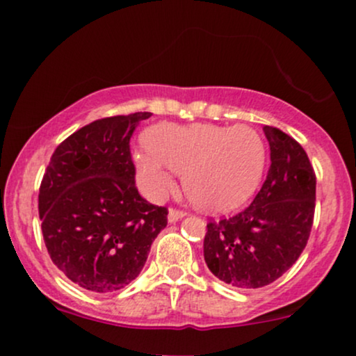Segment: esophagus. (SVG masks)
Segmentation results:
<instances>
[{"instance_id":"obj_1","label":"esophagus","mask_w":356,"mask_h":356,"mask_svg":"<svg viewBox=\"0 0 356 356\" xmlns=\"http://www.w3.org/2000/svg\"><path fill=\"white\" fill-rule=\"evenodd\" d=\"M187 212L186 211H181V209H170L169 211V222H177V220H181L184 216H186Z\"/></svg>"}]
</instances>
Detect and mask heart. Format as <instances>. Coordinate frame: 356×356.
<instances>
[{
    "mask_svg": "<svg viewBox=\"0 0 356 356\" xmlns=\"http://www.w3.org/2000/svg\"><path fill=\"white\" fill-rule=\"evenodd\" d=\"M149 150L137 152V182L157 199L184 174L187 197L201 209L227 212L254 194L268 162L266 142L248 125H155L145 134Z\"/></svg>",
    "mask_w": 356,
    "mask_h": 356,
    "instance_id": "heart-1",
    "label": "heart"
}]
</instances>
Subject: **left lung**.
<instances>
[{"label": "left lung", "mask_w": 356, "mask_h": 356, "mask_svg": "<svg viewBox=\"0 0 356 356\" xmlns=\"http://www.w3.org/2000/svg\"><path fill=\"white\" fill-rule=\"evenodd\" d=\"M263 130L271 150L266 181L239 214L209 220L204 238L212 275L241 289L271 284L296 263L316 204V175L303 147L276 127Z\"/></svg>", "instance_id": "obj_1"}]
</instances>
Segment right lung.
<instances>
[{
	"label": "right lung",
	"mask_w": 356,
	"mask_h": 356,
	"mask_svg": "<svg viewBox=\"0 0 356 356\" xmlns=\"http://www.w3.org/2000/svg\"><path fill=\"white\" fill-rule=\"evenodd\" d=\"M150 112L100 118L53 152L38 194L44 246L68 280L95 293L124 288L167 226V207L136 187L130 137Z\"/></svg>",
	"instance_id": "add662e5"
}]
</instances>
